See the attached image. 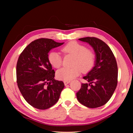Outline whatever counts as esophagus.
I'll list each match as a JSON object with an SVG mask.
<instances>
[{
	"mask_svg": "<svg viewBox=\"0 0 133 133\" xmlns=\"http://www.w3.org/2000/svg\"><path fill=\"white\" fill-rule=\"evenodd\" d=\"M70 82V81H64V84L65 85H66L68 84Z\"/></svg>",
	"mask_w": 133,
	"mask_h": 133,
	"instance_id": "1",
	"label": "esophagus"
}]
</instances>
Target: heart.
<instances>
[{
  "instance_id": "1",
  "label": "heart",
  "mask_w": 133,
  "mask_h": 133,
  "mask_svg": "<svg viewBox=\"0 0 133 133\" xmlns=\"http://www.w3.org/2000/svg\"><path fill=\"white\" fill-rule=\"evenodd\" d=\"M63 52L75 56L72 67H63L58 70L56 76L58 79L70 81L77 77L81 70L86 73L91 70L96 62V54L84 45L77 42H70L63 47ZM49 62L55 68H59L62 64V56L59 53L52 51L49 55Z\"/></svg>"
}]
</instances>
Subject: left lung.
Wrapping results in <instances>:
<instances>
[{
	"label": "left lung",
	"instance_id": "8db88e82",
	"mask_svg": "<svg viewBox=\"0 0 133 133\" xmlns=\"http://www.w3.org/2000/svg\"><path fill=\"white\" fill-rule=\"evenodd\" d=\"M93 48L96 54L94 66L83 77V83L76 96L78 102L89 108L102 106L109 102L117 85L118 68L114 54L102 40L94 37L80 38Z\"/></svg>",
	"mask_w": 133,
	"mask_h": 133
}]
</instances>
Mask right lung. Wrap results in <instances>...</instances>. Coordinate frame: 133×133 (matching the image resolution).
Wrapping results in <instances>:
<instances>
[{
  "instance_id": "obj_1",
  "label": "right lung",
  "mask_w": 133,
  "mask_h": 133,
  "mask_svg": "<svg viewBox=\"0 0 133 133\" xmlns=\"http://www.w3.org/2000/svg\"><path fill=\"white\" fill-rule=\"evenodd\" d=\"M63 43L44 38L35 40L18 58V87L26 102L36 109L46 110L55 105L64 87L62 81L54 78L55 72L48 58L50 50Z\"/></svg>"
}]
</instances>
